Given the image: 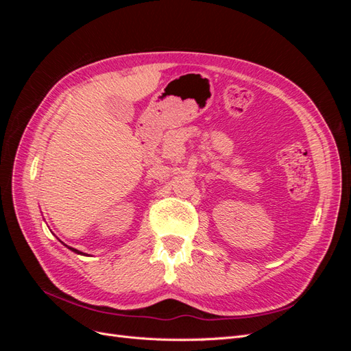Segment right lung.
<instances>
[{"label": "right lung", "mask_w": 351, "mask_h": 351, "mask_svg": "<svg viewBox=\"0 0 351 351\" xmlns=\"http://www.w3.org/2000/svg\"><path fill=\"white\" fill-rule=\"evenodd\" d=\"M69 249H70L71 252H74V253H77V254H83V253H82V252H79L77 249H73V247H69Z\"/></svg>", "instance_id": "obj_1"}]
</instances>
